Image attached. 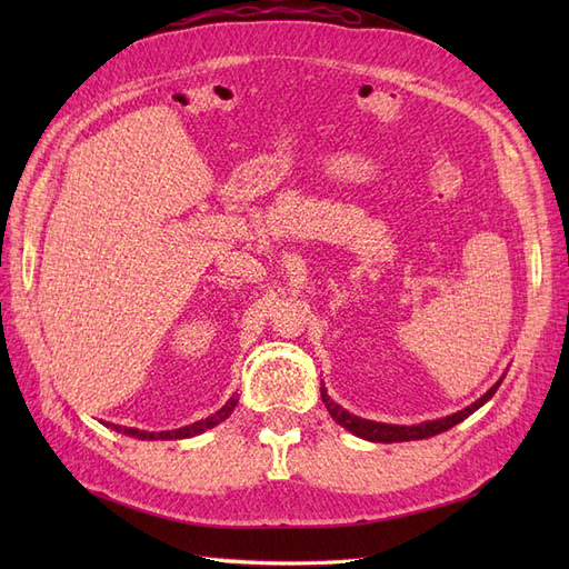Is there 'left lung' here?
Listing matches in <instances>:
<instances>
[{"label": "left lung", "instance_id": "obj_1", "mask_svg": "<svg viewBox=\"0 0 569 569\" xmlns=\"http://www.w3.org/2000/svg\"><path fill=\"white\" fill-rule=\"evenodd\" d=\"M503 377L498 380L481 399H477L472 406L462 408L458 412H453V416H446V418H439V420H429V422H422V425H385V422H375V420H366V418H358V416H351L349 410H343L339 403H335L330 396H327V389L320 387V396H322V403L325 408L330 410V416L335 422H339L343 429H349L351 435L360 437V439H368V441H377V443H393V441H416V439H427V437H435V435H441L446 432V429H451L453 425L462 422L465 418H470L472 412L477 408L485 406L491 396L496 393V389L501 387Z\"/></svg>", "mask_w": 569, "mask_h": 569}]
</instances>
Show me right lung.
Wrapping results in <instances>:
<instances>
[{"label": "right lung", "instance_id": "1", "mask_svg": "<svg viewBox=\"0 0 569 569\" xmlns=\"http://www.w3.org/2000/svg\"><path fill=\"white\" fill-rule=\"evenodd\" d=\"M237 396H232V399L222 406L218 412H213V416H209L206 420H199L194 425H187V427H180V429H170V432H142V429H134V427H116V432L120 435H128V437H134V439H147V441H157V439H187V437H197L201 432H206V429H211L216 425H220L222 420H226L230 412L234 410L237 406Z\"/></svg>", "mask_w": 569, "mask_h": 569}]
</instances>
